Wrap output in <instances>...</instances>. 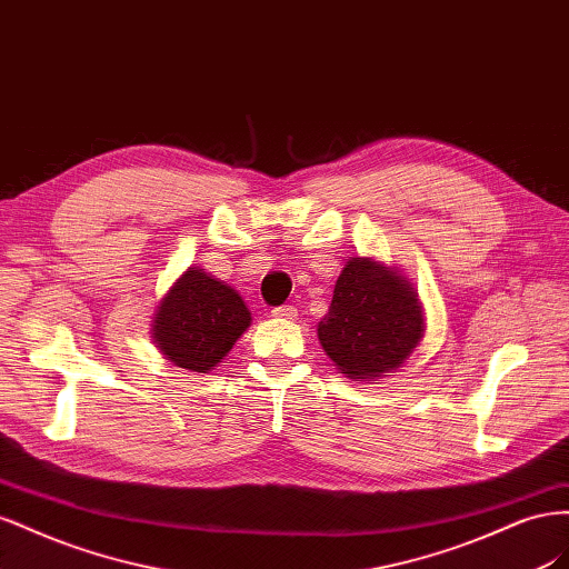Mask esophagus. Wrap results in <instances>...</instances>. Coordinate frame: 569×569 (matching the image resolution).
I'll list each match as a JSON object with an SVG mask.
<instances>
[{"instance_id": "34e87169", "label": "esophagus", "mask_w": 569, "mask_h": 569, "mask_svg": "<svg viewBox=\"0 0 569 569\" xmlns=\"http://www.w3.org/2000/svg\"><path fill=\"white\" fill-rule=\"evenodd\" d=\"M272 316L280 318V320H295L297 308L295 306H278V308H272Z\"/></svg>"}]
</instances>
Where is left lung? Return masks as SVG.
I'll use <instances>...</instances> for the list:
<instances>
[{"instance_id":"left-lung-1","label":"left lung","mask_w":569,"mask_h":569,"mask_svg":"<svg viewBox=\"0 0 569 569\" xmlns=\"http://www.w3.org/2000/svg\"><path fill=\"white\" fill-rule=\"evenodd\" d=\"M425 335L418 291L399 268L351 258L335 284L318 339L335 366L356 382L401 368Z\"/></svg>"}]
</instances>
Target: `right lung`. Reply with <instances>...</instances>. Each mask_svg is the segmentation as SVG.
Wrapping results in <instances>:
<instances>
[{
  "instance_id": "right-lung-1",
  "label": "right lung",
  "mask_w": 569,
  "mask_h": 569,
  "mask_svg": "<svg viewBox=\"0 0 569 569\" xmlns=\"http://www.w3.org/2000/svg\"><path fill=\"white\" fill-rule=\"evenodd\" d=\"M251 313L232 287L187 268L153 313L151 337L170 363L209 372L247 332Z\"/></svg>"
}]
</instances>
